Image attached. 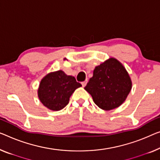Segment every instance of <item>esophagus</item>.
Returning <instances> with one entry per match:
<instances>
[{
	"instance_id": "34e87169",
	"label": "esophagus",
	"mask_w": 160,
	"mask_h": 160,
	"mask_svg": "<svg viewBox=\"0 0 160 160\" xmlns=\"http://www.w3.org/2000/svg\"><path fill=\"white\" fill-rule=\"evenodd\" d=\"M87 83H88V80H86L83 81V82H82V87H85V85H87Z\"/></svg>"
}]
</instances>
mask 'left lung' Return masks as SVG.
Returning <instances> with one entry per match:
<instances>
[{
    "label": "left lung",
    "mask_w": 160,
    "mask_h": 160,
    "mask_svg": "<svg viewBox=\"0 0 160 160\" xmlns=\"http://www.w3.org/2000/svg\"><path fill=\"white\" fill-rule=\"evenodd\" d=\"M132 88V80L124 66L110 57L95 67L85 90L100 108L111 111L126 101Z\"/></svg>",
    "instance_id": "1"
}]
</instances>
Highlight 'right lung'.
<instances>
[{"instance_id":"1","label":"right lung","mask_w":160,"mask_h":160,"mask_svg":"<svg viewBox=\"0 0 160 160\" xmlns=\"http://www.w3.org/2000/svg\"><path fill=\"white\" fill-rule=\"evenodd\" d=\"M82 86L73 76L62 70L47 74L42 78L37 90L39 101L51 111H60L68 104L70 97L77 88Z\"/></svg>"}]
</instances>
